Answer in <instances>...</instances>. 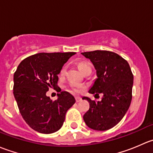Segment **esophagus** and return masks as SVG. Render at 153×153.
Returning a JSON list of instances; mask_svg holds the SVG:
<instances>
[{
  "mask_svg": "<svg viewBox=\"0 0 153 153\" xmlns=\"http://www.w3.org/2000/svg\"><path fill=\"white\" fill-rule=\"evenodd\" d=\"M75 100H76V102L78 103L81 101V98L80 97H75Z\"/></svg>",
  "mask_w": 153,
  "mask_h": 153,
  "instance_id": "34e87169",
  "label": "esophagus"
}]
</instances>
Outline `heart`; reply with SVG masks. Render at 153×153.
I'll return each instance as SVG.
<instances>
[{
  "label": "heart",
  "instance_id": "1",
  "mask_svg": "<svg viewBox=\"0 0 153 153\" xmlns=\"http://www.w3.org/2000/svg\"><path fill=\"white\" fill-rule=\"evenodd\" d=\"M78 67L79 69V70L81 71L82 73H84V72L88 69H91V67L89 65V63L85 62V61H81V62L78 63ZM66 68L63 67L62 69L61 70V75H64L65 73ZM71 88H72V91L73 92H75V93H79L83 89L82 86L78 85V84H71Z\"/></svg>",
  "mask_w": 153,
  "mask_h": 153
}]
</instances>
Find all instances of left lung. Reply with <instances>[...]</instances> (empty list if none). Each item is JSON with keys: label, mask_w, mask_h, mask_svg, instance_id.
Masks as SVG:
<instances>
[{"label": "left lung", "mask_w": 153, "mask_h": 153, "mask_svg": "<svg viewBox=\"0 0 153 153\" xmlns=\"http://www.w3.org/2000/svg\"><path fill=\"white\" fill-rule=\"evenodd\" d=\"M81 54L96 70L97 78L89 92L103 95L100 101L83 97L89 103L84 121L91 129L107 130L121 121L130 106L133 75L127 61L115 52L95 50Z\"/></svg>", "instance_id": "obj_1"}]
</instances>
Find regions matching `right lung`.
<instances>
[{
	"label": "right lung",
	"instance_id": "1",
	"mask_svg": "<svg viewBox=\"0 0 153 153\" xmlns=\"http://www.w3.org/2000/svg\"><path fill=\"white\" fill-rule=\"evenodd\" d=\"M75 52H53L31 55L23 60L14 74L13 94L23 118L34 130L50 134L59 130L67 110L75 103L70 93L63 91L52 101L46 93L55 88L58 75Z\"/></svg>",
	"mask_w": 153,
	"mask_h": 153
}]
</instances>
